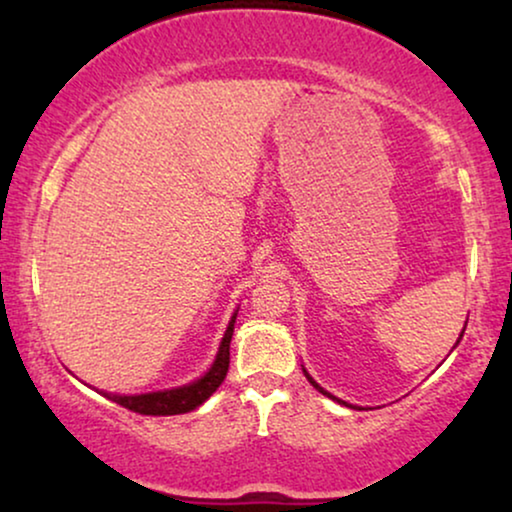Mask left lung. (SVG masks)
<instances>
[{
  "instance_id": "left-lung-1",
  "label": "left lung",
  "mask_w": 512,
  "mask_h": 512,
  "mask_svg": "<svg viewBox=\"0 0 512 512\" xmlns=\"http://www.w3.org/2000/svg\"><path fill=\"white\" fill-rule=\"evenodd\" d=\"M466 324H468V319H466ZM464 331H466V326H464ZM464 331H461V335H459V340H457V345H459V342H461V338H464ZM457 345H454V347H457ZM452 347V349H454ZM303 373H305V377H307V382H310L312 384V387L314 389H317L319 391V394H324V396H328V398H331V401H335V403H340V405H345V408H356V410H363L361 408V405H352V403H347V401H342V398H338V396H333V394H328V391L324 389V387H321V384L317 382V380H314V377L310 375V373H307V370L303 368Z\"/></svg>"
}]
</instances>
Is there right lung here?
Returning a JSON list of instances; mask_svg holds the SVG:
<instances>
[{
	"instance_id": "obj_1",
	"label": "right lung",
	"mask_w": 512,
	"mask_h": 512,
	"mask_svg": "<svg viewBox=\"0 0 512 512\" xmlns=\"http://www.w3.org/2000/svg\"><path fill=\"white\" fill-rule=\"evenodd\" d=\"M237 310H240V307H237ZM237 310L228 321L226 333H223L219 349H216L212 366H209L207 373H202L198 380L181 384V387L149 391V394H111V391H104V389H95V391L97 394H102L104 398H109V401L123 405V408L139 412V415L167 417V415H184V412L200 408V405L221 387V382L226 380V373L230 366V340H233Z\"/></svg>"
}]
</instances>
